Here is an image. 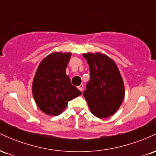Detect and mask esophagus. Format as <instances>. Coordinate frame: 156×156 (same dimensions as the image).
Returning <instances> with one entry per match:
<instances>
[{
  "instance_id": "esophagus-1",
  "label": "esophagus",
  "mask_w": 156,
  "mask_h": 156,
  "mask_svg": "<svg viewBox=\"0 0 156 156\" xmlns=\"http://www.w3.org/2000/svg\"><path fill=\"white\" fill-rule=\"evenodd\" d=\"M78 89H79L80 91H81V92H82V90H83V84H80V85L78 86Z\"/></svg>"
}]
</instances>
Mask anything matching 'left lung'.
Returning a JSON list of instances; mask_svg holds the SVG:
<instances>
[{"label": "left lung", "mask_w": 156, "mask_h": 156, "mask_svg": "<svg viewBox=\"0 0 156 156\" xmlns=\"http://www.w3.org/2000/svg\"><path fill=\"white\" fill-rule=\"evenodd\" d=\"M83 56L90 73V80L83 92L84 98L95 117H110L119 109L125 97L119 69L112 58L101 53H84Z\"/></svg>", "instance_id": "obj_1"}]
</instances>
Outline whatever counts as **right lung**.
<instances>
[{"label":"right lung","instance_id":"right-lung-1","mask_svg":"<svg viewBox=\"0 0 156 156\" xmlns=\"http://www.w3.org/2000/svg\"><path fill=\"white\" fill-rule=\"evenodd\" d=\"M70 56L71 53H53L41 62L37 69L32 93L37 106L48 115H59L68 102L81 94L66 75Z\"/></svg>","mask_w":156,"mask_h":156}]
</instances>
